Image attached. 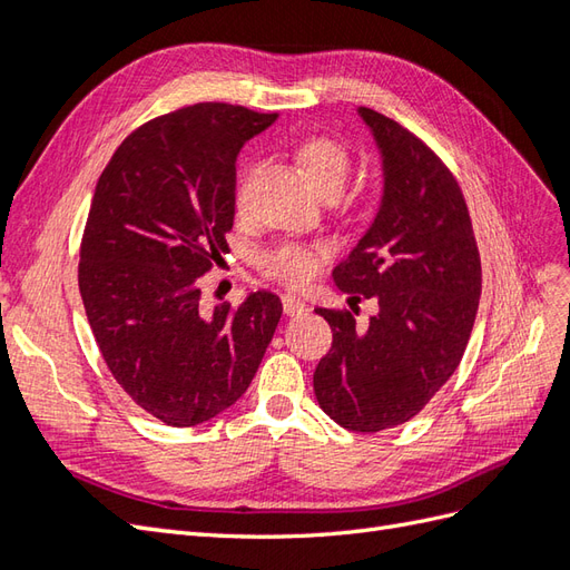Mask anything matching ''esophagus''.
<instances>
[{"label":"esophagus","mask_w":570,"mask_h":570,"mask_svg":"<svg viewBox=\"0 0 570 570\" xmlns=\"http://www.w3.org/2000/svg\"><path fill=\"white\" fill-rule=\"evenodd\" d=\"M282 306H284V313L286 315H301L303 311H306V303H303L298 296H291V294H284L282 296Z\"/></svg>","instance_id":"1"}]
</instances>
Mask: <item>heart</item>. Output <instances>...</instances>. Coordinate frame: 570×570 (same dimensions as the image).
<instances>
[{
  "label": "heart",
  "instance_id": "heart-1",
  "mask_svg": "<svg viewBox=\"0 0 570 570\" xmlns=\"http://www.w3.org/2000/svg\"><path fill=\"white\" fill-rule=\"evenodd\" d=\"M296 163L303 171V177L311 181L315 191L333 196L347 181L352 169V155L340 140L330 136H311L298 142ZM243 189L245 177L237 184L235 204L243 206ZM352 202H360V196H352ZM330 257V245L325 243H282L272 247L262 257V272L272 279L282 282L291 288L306 286L321 269V264Z\"/></svg>",
  "mask_w": 570,
  "mask_h": 570
}]
</instances>
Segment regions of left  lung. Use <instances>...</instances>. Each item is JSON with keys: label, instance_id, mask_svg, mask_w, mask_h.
Returning <instances> with one entry per match:
<instances>
[{"label": "left lung", "instance_id": "left-lung-1", "mask_svg": "<svg viewBox=\"0 0 570 570\" xmlns=\"http://www.w3.org/2000/svg\"><path fill=\"white\" fill-rule=\"evenodd\" d=\"M383 157L372 228L333 276L350 306L374 297L366 328L351 311L315 308L333 347L315 366L325 413L352 432L403 425L440 391L469 345L481 296V255L464 194L440 155L407 128L360 106Z\"/></svg>", "mask_w": 570, "mask_h": 570}]
</instances>
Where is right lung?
<instances>
[{
	"instance_id": "obj_1",
	"label": "right lung",
	"mask_w": 570,
	"mask_h": 570,
	"mask_svg": "<svg viewBox=\"0 0 570 570\" xmlns=\"http://www.w3.org/2000/svg\"><path fill=\"white\" fill-rule=\"evenodd\" d=\"M276 121L204 101L136 128L104 167L79 245V294L99 352L130 401L169 428L230 407L282 317L269 291L202 303L235 216V157Z\"/></svg>"
}]
</instances>
